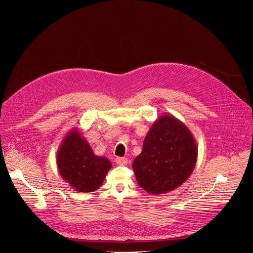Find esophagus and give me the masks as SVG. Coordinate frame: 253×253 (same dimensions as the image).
<instances>
[{"mask_svg": "<svg viewBox=\"0 0 253 253\" xmlns=\"http://www.w3.org/2000/svg\"><path fill=\"white\" fill-rule=\"evenodd\" d=\"M116 163L120 166H125L128 164V159L124 157H117L116 158Z\"/></svg>", "mask_w": 253, "mask_h": 253, "instance_id": "34e87169", "label": "esophagus"}]
</instances>
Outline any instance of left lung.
I'll return each mask as SVG.
<instances>
[{
	"label": "left lung",
	"mask_w": 253,
	"mask_h": 253,
	"mask_svg": "<svg viewBox=\"0 0 253 253\" xmlns=\"http://www.w3.org/2000/svg\"><path fill=\"white\" fill-rule=\"evenodd\" d=\"M197 155V144L187 126L164 114L149 129L132 167L140 187L152 195L164 194L189 178Z\"/></svg>",
	"instance_id": "8db88e82"
}]
</instances>
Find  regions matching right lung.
<instances>
[{
	"label": "right lung",
	"mask_w": 253,
	"mask_h": 253,
	"mask_svg": "<svg viewBox=\"0 0 253 253\" xmlns=\"http://www.w3.org/2000/svg\"><path fill=\"white\" fill-rule=\"evenodd\" d=\"M57 166L61 177L72 188L88 193L102 185L112 164L106 157L95 155L81 132L73 128L60 144Z\"/></svg>",
	"instance_id": "add662e5"
}]
</instances>
